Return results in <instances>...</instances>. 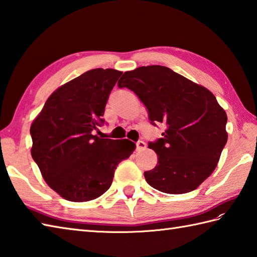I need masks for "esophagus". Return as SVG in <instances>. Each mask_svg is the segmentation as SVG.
I'll list each match as a JSON object with an SVG mask.
<instances>
[{
    "instance_id": "34e87169",
    "label": "esophagus",
    "mask_w": 257,
    "mask_h": 257,
    "mask_svg": "<svg viewBox=\"0 0 257 257\" xmlns=\"http://www.w3.org/2000/svg\"><path fill=\"white\" fill-rule=\"evenodd\" d=\"M136 147H137V151H140V150H144L146 148V144L144 143V141H138L137 144H136Z\"/></svg>"
}]
</instances>
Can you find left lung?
I'll return each instance as SVG.
<instances>
[{
  "mask_svg": "<svg viewBox=\"0 0 257 257\" xmlns=\"http://www.w3.org/2000/svg\"><path fill=\"white\" fill-rule=\"evenodd\" d=\"M118 87L139 97L152 124L166 125L162 138L148 145L158 165L145 172L146 181L169 194L195 190L214 171L227 141L226 112L215 96L160 65L125 72Z\"/></svg>",
  "mask_w": 257,
  "mask_h": 257,
  "instance_id": "obj_1",
  "label": "left lung"
}]
</instances>
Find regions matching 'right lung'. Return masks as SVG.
Returning a JSON list of instances; mask_svg holds the SVG:
<instances>
[{"instance_id": "add662e5", "label": "right lung", "mask_w": 257, "mask_h": 257, "mask_svg": "<svg viewBox=\"0 0 257 257\" xmlns=\"http://www.w3.org/2000/svg\"><path fill=\"white\" fill-rule=\"evenodd\" d=\"M122 72L95 68L57 88L31 125L32 158L50 188L67 201L97 199L136 145L92 135Z\"/></svg>"}]
</instances>
